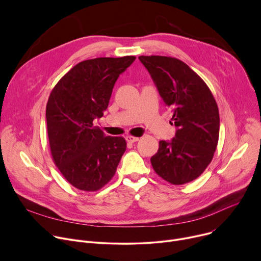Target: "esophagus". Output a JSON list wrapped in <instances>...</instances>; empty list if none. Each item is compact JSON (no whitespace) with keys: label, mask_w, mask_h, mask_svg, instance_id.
I'll return each mask as SVG.
<instances>
[{"label":"esophagus","mask_w":261,"mask_h":261,"mask_svg":"<svg viewBox=\"0 0 261 261\" xmlns=\"http://www.w3.org/2000/svg\"><path fill=\"white\" fill-rule=\"evenodd\" d=\"M126 140L129 142V143H134L136 141L139 140V137H135V136H127L126 137Z\"/></svg>","instance_id":"1"}]
</instances>
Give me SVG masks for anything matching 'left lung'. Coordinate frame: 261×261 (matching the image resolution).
Segmentation results:
<instances>
[{"label": "left lung", "instance_id": "left-lung-1", "mask_svg": "<svg viewBox=\"0 0 261 261\" xmlns=\"http://www.w3.org/2000/svg\"><path fill=\"white\" fill-rule=\"evenodd\" d=\"M176 127L171 141H159L151 158L156 173L172 185L197 178L217 148L220 118L217 102L201 77L178 59L140 56Z\"/></svg>", "mask_w": 261, "mask_h": 261}]
</instances>
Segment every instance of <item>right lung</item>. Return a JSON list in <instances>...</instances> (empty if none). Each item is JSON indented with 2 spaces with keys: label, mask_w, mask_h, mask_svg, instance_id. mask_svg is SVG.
Wrapping results in <instances>:
<instances>
[{
  "label": "right lung",
  "mask_w": 261,
  "mask_h": 261,
  "mask_svg": "<svg viewBox=\"0 0 261 261\" xmlns=\"http://www.w3.org/2000/svg\"><path fill=\"white\" fill-rule=\"evenodd\" d=\"M97 58L74 66L58 82L46 104L53 160L64 177L80 190H100L113 178L127 143L105 136L93 121L106 110L114 86L135 60Z\"/></svg>",
  "instance_id": "1"
}]
</instances>
